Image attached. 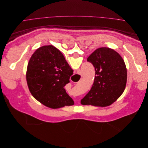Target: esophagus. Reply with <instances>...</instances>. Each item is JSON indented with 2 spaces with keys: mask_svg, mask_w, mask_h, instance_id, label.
<instances>
[{
  "mask_svg": "<svg viewBox=\"0 0 148 148\" xmlns=\"http://www.w3.org/2000/svg\"><path fill=\"white\" fill-rule=\"evenodd\" d=\"M75 76H73V78H75Z\"/></svg>",
  "mask_w": 148,
  "mask_h": 148,
  "instance_id": "obj_1",
  "label": "esophagus"
}]
</instances>
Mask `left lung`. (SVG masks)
I'll return each instance as SVG.
<instances>
[{
    "instance_id": "1",
    "label": "left lung",
    "mask_w": 148,
    "mask_h": 148,
    "mask_svg": "<svg viewBox=\"0 0 148 148\" xmlns=\"http://www.w3.org/2000/svg\"><path fill=\"white\" fill-rule=\"evenodd\" d=\"M95 69V78L91 90L81 100L83 105L106 107L123 92L127 72L122 57L108 47L96 49L88 59Z\"/></svg>"
}]
</instances>
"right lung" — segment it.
Returning <instances> with one entry per match:
<instances>
[{"instance_id":"1","label":"right lung","mask_w":148,"mask_h":148,"mask_svg":"<svg viewBox=\"0 0 148 148\" xmlns=\"http://www.w3.org/2000/svg\"><path fill=\"white\" fill-rule=\"evenodd\" d=\"M73 73L59 50L53 46H44L38 48L30 58L26 81L36 99L50 108L57 109L74 104L64 88Z\"/></svg>"}]
</instances>
